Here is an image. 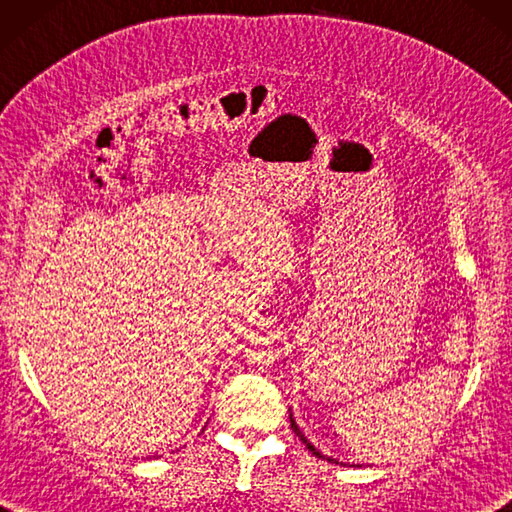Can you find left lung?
Segmentation results:
<instances>
[{
	"label": "left lung",
	"mask_w": 512,
	"mask_h": 512,
	"mask_svg": "<svg viewBox=\"0 0 512 512\" xmlns=\"http://www.w3.org/2000/svg\"><path fill=\"white\" fill-rule=\"evenodd\" d=\"M290 427H292V431H295L297 433V436H299V440L303 442V444H306V447H308V451H312V455H317V458H323V460H328V462H332V464H341V466H345L343 462H339V460H334V458H328V455H323V453H319V449H314V444L306 438V436H303V431L299 429V424L295 422V418H292V411H290ZM354 466V464H352ZM358 466V464H356Z\"/></svg>",
	"instance_id": "obj_1"
}]
</instances>
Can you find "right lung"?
Segmentation results:
<instances>
[{"mask_svg": "<svg viewBox=\"0 0 512 512\" xmlns=\"http://www.w3.org/2000/svg\"><path fill=\"white\" fill-rule=\"evenodd\" d=\"M151 458H158V455H151Z\"/></svg>", "mask_w": 512, "mask_h": 512, "instance_id": "obj_1", "label": "right lung"}]
</instances>
